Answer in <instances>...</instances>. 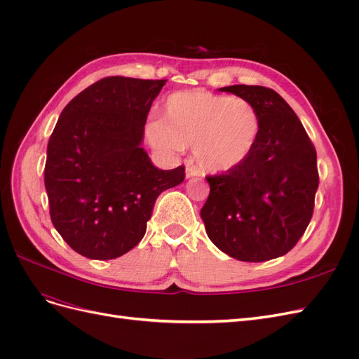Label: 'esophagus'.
Listing matches in <instances>:
<instances>
[{"instance_id": "1", "label": "esophagus", "mask_w": 359, "mask_h": 359, "mask_svg": "<svg viewBox=\"0 0 359 359\" xmlns=\"http://www.w3.org/2000/svg\"><path fill=\"white\" fill-rule=\"evenodd\" d=\"M196 177H199V170L193 166H187L186 178H196Z\"/></svg>"}]
</instances>
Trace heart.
Wrapping results in <instances>:
<instances>
[{"instance_id": "1", "label": "heart", "mask_w": 359, "mask_h": 359, "mask_svg": "<svg viewBox=\"0 0 359 359\" xmlns=\"http://www.w3.org/2000/svg\"><path fill=\"white\" fill-rule=\"evenodd\" d=\"M149 144L166 154H180L193 145V157L208 173L240 166L259 136V115L241 97L208 91L172 94L163 107L161 121L147 128Z\"/></svg>"}]
</instances>
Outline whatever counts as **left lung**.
<instances>
[{
	"label": "left lung",
	"instance_id": "obj_1",
	"mask_svg": "<svg viewBox=\"0 0 359 359\" xmlns=\"http://www.w3.org/2000/svg\"><path fill=\"white\" fill-rule=\"evenodd\" d=\"M253 104L259 136L235 169L208 177L201 210L215 247L243 262L286 255L306 232L319 186L316 149L283 97L259 85L220 88Z\"/></svg>",
	"mask_w": 359,
	"mask_h": 359
}]
</instances>
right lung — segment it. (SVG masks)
I'll return each instance as SVG.
<instances>
[{
  "label": "right lung",
  "mask_w": 359,
  "mask_h": 359,
  "mask_svg": "<svg viewBox=\"0 0 359 359\" xmlns=\"http://www.w3.org/2000/svg\"><path fill=\"white\" fill-rule=\"evenodd\" d=\"M165 83L112 76L62 109L48 144L45 187L50 220L76 253L109 260L130 252L158 194L184 181V166L157 169L142 148L148 112Z\"/></svg>",
  "instance_id": "obj_1"
}]
</instances>
